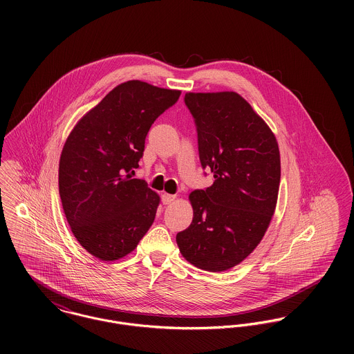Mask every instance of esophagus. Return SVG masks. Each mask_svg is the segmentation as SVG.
<instances>
[{
    "label": "esophagus",
    "instance_id": "obj_1",
    "mask_svg": "<svg viewBox=\"0 0 354 354\" xmlns=\"http://www.w3.org/2000/svg\"><path fill=\"white\" fill-rule=\"evenodd\" d=\"M176 201V196L174 195H169V194H163L162 195V203L163 204H170Z\"/></svg>",
    "mask_w": 354,
    "mask_h": 354
}]
</instances>
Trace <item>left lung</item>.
<instances>
[{
    "label": "left lung",
    "mask_w": 354,
    "mask_h": 354,
    "mask_svg": "<svg viewBox=\"0 0 354 354\" xmlns=\"http://www.w3.org/2000/svg\"><path fill=\"white\" fill-rule=\"evenodd\" d=\"M203 169L214 184L191 192L194 219L176 236L195 267L226 271L261 241L275 211L281 158L275 135L252 106L233 91L187 93Z\"/></svg>",
    "instance_id": "obj_1"
}]
</instances>
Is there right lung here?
<instances>
[{"label":"right lung","instance_id":"obj_1","mask_svg":"<svg viewBox=\"0 0 354 354\" xmlns=\"http://www.w3.org/2000/svg\"><path fill=\"white\" fill-rule=\"evenodd\" d=\"M180 95L140 80L121 83L79 120L64 145L62 208L79 244L100 260L132 252L151 227L159 195L131 174L153 121Z\"/></svg>","mask_w":354,"mask_h":354}]
</instances>
